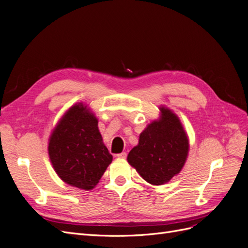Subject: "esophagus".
I'll use <instances>...</instances> for the list:
<instances>
[{
  "mask_svg": "<svg viewBox=\"0 0 248 248\" xmlns=\"http://www.w3.org/2000/svg\"><path fill=\"white\" fill-rule=\"evenodd\" d=\"M126 156H127V153H126V152H122V153L117 154V157H119V158H122V159L126 158Z\"/></svg>",
  "mask_w": 248,
  "mask_h": 248,
  "instance_id": "esophagus-1",
  "label": "esophagus"
}]
</instances>
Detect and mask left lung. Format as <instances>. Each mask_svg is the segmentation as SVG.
I'll use <instances>...</instances> for the list:
<instances>
[{
  "mask_svg": "<svg viewBox=\"0 0 248 248\" xmlns=\"http://www.w3.org/2000/svg\"><path fill=\"white\" fill-rule=\"evenodd\" d=\"M188 139L175 114L161 108V118L140 133L139 145L127 160L150 184L169 182L182 170L188 154Z\"/></svg>",
  "mask_w": 248,
  "mask_h": 248,
  "instance_id": "8db88e82",
  "label": "left lung"
}]
</instances>
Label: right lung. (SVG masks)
Instances as JSON below:
<instances>
[{"label":"right lung","mask_w":248,"mask_h":248,"mask_svg":"<svg viewBox=\"0 0 248 248\" xmlns=\"http://www.w3.org/2000/svg\"><path fill=\"white\" fill-rule=\"evenodd\" d=\"M48 154L52 167L64 182L90 190L112 160L98 130V121L82 104L66 112L52 131Z\"/></svg>","instance_id":"right-lung-1"}]
</instances>
